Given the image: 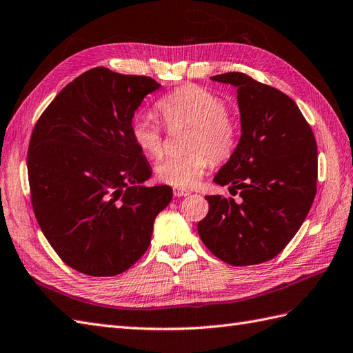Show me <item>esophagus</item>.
<instances>
[{"label":"esophagus","mask_w":353,"mask_h":353,"mask_svg":"<svg viewBox=\"0 0 353 353\" xmlns=\"http://www.w3.org/2000/svg\"><path fill=\"white\" fill-rule=\"evenodd\" d=\"M173 194H174V196H177V199H180V196H186V195H190V191H188V190H183V188H174V190H173Z\"/></svg>","instance_id":"34e87169"}]
</instances>
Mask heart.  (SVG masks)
Returning <instances> with one entry per match:
<instances>
[{
  "label": "heart",
  "instance_id": "b5f03b06",
  "mask_svg": "<svg viewBox=\"0 0 353 353\" xmlns=\"http://www.w3.org/2000/svg\"><path fill=\"white\" fill-rule=\"evenodd\" d=\"M227 108L223 97L200 85L179 87L158 101L157 111L167 126H191L186 144L190 152L163 158L154 167L161 182L190 188L203 177L212 161L221 163L233 157L239 143V125ZM130 137L145 157L159 158L163 153V130L153 119L135 117Z\"/></svg>",
  "mask_w": 353,
  "mask_h": 353
}]
</instances>
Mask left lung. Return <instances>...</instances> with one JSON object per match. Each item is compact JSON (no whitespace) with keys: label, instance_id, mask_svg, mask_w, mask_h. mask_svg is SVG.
<instances>
[{"label":"left lung","instance_id":"1","mask_svg":"<svg viewBox=\"0 0 353 353\" xmlns=\"http://www.w3.org/2000/svg\"><path fill=\"white\" fill-rule=\"evenodd\" d=\"M212 79L237 87L242 137L214 180L241 190L242 201L206 195L209 212L199 234L225 263L259 265L288 247L308 215L317 191L316 138L298 105L278 88L241 72Z\"/></svg>","mask_w":353,"mask_h":353}]
</instances>
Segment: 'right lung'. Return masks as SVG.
I'll return each mask as SVG.
<instances>
[{
  "label": "right lung",
  "instance_id": "right-lung-1",
  "mask_svg": "<svg viewBox=\"0 0 353 353\" xmlns=\"http://www.w3.org/2000/svg\"><path fill=\"white\" fill-rule=\"evenodd\" d=\"M159 87L150 77L93 68L55 96L32 129V210L54 251L81 274L114 276L132 266L173 196L167 185L141 186L152 170L130 137L135 110Z\"/></svg>",
  "mask_w": 353,
  "mask_h": 353
}]
</instances>
